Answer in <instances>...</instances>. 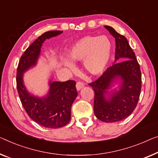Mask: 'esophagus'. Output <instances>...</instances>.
<instances>
[{"label":"esophagus","instance_id":"esophagus-1","mask_svg":"<svg viewBox=\"0 0 158 158\" xmlns=\"http://www.w3.org/2000/svg\"><path fill=\"white\" fill-rule=\"evenodd\" d=\"M84 86V84L82 81H78L76 84V87H77V90H80V89H81V88H83Z\"/></svg>","mask_w":158,"mask_h":158}]
</instances>
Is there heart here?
<instances>
[{"label":"heart","mask_w":158,"mask_h":158,"mask_svg":"<svg viewBox=\"0 0 158 158\" xmlns=\"http://www.w3.org/2000/svg\"><path fill=\"white\" fill-rule=\"evenodd\" d=\"M112 51V42L109 37L88 36L80 39L68 51V57L72 62L84 61V67L91 74H98L103 71L110 60ZM62 62L67 68L74 71L73 63L62 57Z\"/></svg>","instance_id":"1"}]
</instances>
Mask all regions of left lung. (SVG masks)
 I'll return each instance as SVG.
<instances>
[{"instance_id": "8db88e82", "label": "left lung", "mask_w": 158, "mask_h": 158, "mask_svg": "<svg viewBox=\"0 0 158 158\" xmlns=\"http://www.w3.org/2000/svg\"><path fill=\"white\" fill-rule=\"evenodd\" d=\"M104 27L115 38V64L89 85L92 87L95 94V116L102 121L113 123L126 118L135 109L140 97L142 79L140 65L127 39L112 27L105 25ZM118 78L122 80L120 90L110 95L108 100L105 94L112 81Z\"/></svg>"}]
</instances>
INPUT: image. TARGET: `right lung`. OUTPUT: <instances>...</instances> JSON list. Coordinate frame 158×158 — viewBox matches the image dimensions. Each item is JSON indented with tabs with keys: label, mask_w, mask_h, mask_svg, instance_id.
<instances>
[{
	"label": "right lung",
	"mask_w": 158,
	"mask_h": 158,
	"mask_svg": "<svg viewBox=\"0 0 158 158\" xmlns=\"http://www.w3.org/2000/svg\"><path fill=\"white\" fill-rule=\"evenodd\" d=\"M60 30L44 32L32 42L21 56L17 68L16 84L21 103L28 116L41 126L49 128L64 126L71 118V108L76 98L77 91L74 80L49 82V94L40 98L27 92L23 81V74L36 64L42 44L46 39L62 33Z\"/></svg>",
	"instance_id": "right-lung-1"
}]
</instances>
